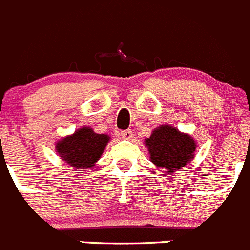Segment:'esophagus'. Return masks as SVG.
I'll list each match as a JSON object with an SVG mask.
<instances>
[{
    "label": "esophagus",
    "instance_id": "34e87169",
    "mask_svg": "<svg viewBox=\"0 0 250 250\" xmlns=\"http://www.w3.org/2000/svg\"><path fill=\"white\" fill-rule=\"evenodd\" d=\"M132 135H134V134H132V131L130 129L121 131V136H123L124 139H126V140H130V139L132 138Z\"/></svg>",
    "mask_w": 250,
    "mask_h": 250
}]
</instances>
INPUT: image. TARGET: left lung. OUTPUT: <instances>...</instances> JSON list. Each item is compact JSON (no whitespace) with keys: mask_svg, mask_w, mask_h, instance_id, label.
<instances>
[{"mask_svg":"<svg viewBox=\"0 0 250 250\" xmlns=\"http://www.w3.org/2000/svg\"><path fill=\"white\" fill-rule=\"evenodd\" d=\"M150 159L158 167H167L170 171L184 167L194 156L195 141L178 129L163 125L154 130L145 140Z\"/></svg>","mask_w":250,"mask_h":250,"instance_id":"left-lung-1","label":"left lung"}]
</instances>
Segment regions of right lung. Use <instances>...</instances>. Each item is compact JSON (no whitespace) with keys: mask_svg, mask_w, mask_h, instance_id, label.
Wrapping results in <instances>:
<instances>
[{"mask_svg":"<svg viewBox=\"0 0 250 250\" xmlns=\"http://www.w3.org/2000/svg\"><path fill=\"white\" fill-rule=\"evenodd\" d=\"M107 143V135L96 134L90 127H83L75 131L74 135L59 141L56 150L62 160L72 167L90 169L99 160Z\"/></svg>","mask_w":250,"mask_h":250,"instance_id":"obj_1","label":"right lung"}]
</instances>
